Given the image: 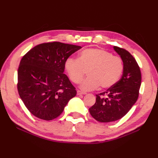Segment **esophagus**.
<instances>
[{"label":"esophagus","instance_id":"1","mask_svg":"<svg viewBox=\"0 0 158 158\" xmlns=\"http://www.w3.org/2000/svg\"><path fill=\"white\" fill-rule=\"evenodd\" d=\"M77 94L78 95H85V94H86V93L82 92V91H81V90H77Z\"/></svg>","mask_w":158,"mask_h":158}]
</instances>
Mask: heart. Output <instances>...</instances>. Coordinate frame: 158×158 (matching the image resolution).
Masks as SVG:
<instances>
[{"instance_id": "b5f03b06", "label": "heart", "mask_w": 158, "mask_h": 158, "mask_svg": "<svg viewBox=\"0 0 158 158\" xmlns=\"http://www.w3.org/2000/svg\"><path fill=\"white\" fill-rule=\"evenodd\" d=\"M65 68L69 79L74 84H79L85 73L89 77L81 84L83 90H95L100 86L106 89L116 84L123 70L121 57L98 48L87 49L79 54L78 59L68 58Z\"/></svg>"}]
</instances>
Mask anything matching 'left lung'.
Masks as SVG:
<instances>
[{
	"label": "left lung",
	"instance_id": "8db88e82",
	"mask_svg": "<svg viewBox=\"0 0 158 158\" xmlns=\"http://www.w3.org/2000/svg\"><path fill=\"white\" fill-rule=\"evenodd\" d=\"M123 62L121 79L106 91L96 95V102L89 109L93 118L101 123L117 121L123 117L139 97L141 86L140 68L130 52L123 48L114 47Z\"/></svg>",
	"mask_w": 158,
	"mask_h": 158
}]
</instances>
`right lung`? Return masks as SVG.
<instances>
[{
  "label": "right lung",
  "instance_id": "obj_1",
  "mask_svg": "<svg viewBox=\"0 0 158 158\" xmlns=\"http://www.w3.org/2000/svg\"><path fill=\"white\" fill-rule=\"evenodd\" d=\"M81 48L59 42H46L33 47L21 58L18 93L35 116L52 121L60 116L76 95L75 88L64 70L65 60Z\"/></svg>",
  "mask_w": 158,
  "mask_h": 158
}]
</instances>
